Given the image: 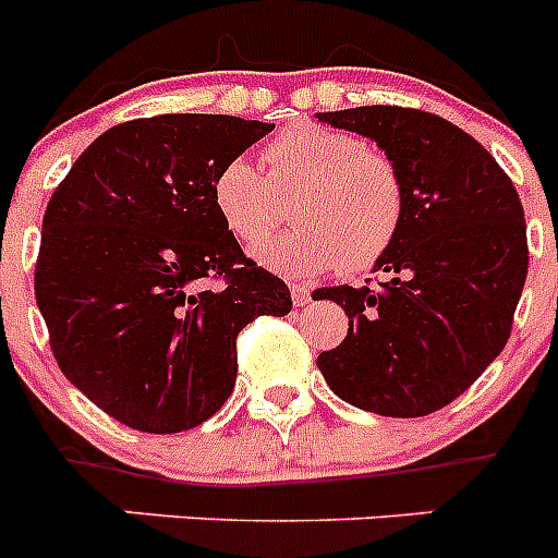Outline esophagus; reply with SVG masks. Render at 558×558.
I'll return each instance as SVG.
<instances>
[{
  "label": "esophagus",
  "mask_w": 558,
  "mask_h": 558,
  "mask_svg": "<svg viewBox=\"0 0 558 558\" xmlns=\"http://www.w3.org/2000/svg\"><path fill=\"white\" fill-rule=\"evenodd\" d=\"M290 299L295 307H304L310 302V288L307 284H290Z\"/></svg>",
  "instance_id": "esophagus-1"
}]
</instances>
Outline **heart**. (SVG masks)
Returning <instances> with one entry per match:
<instances>
[{
    "label": "heart",
    "instance_id": "obj_1",
    "mask_svg": "<svg viewBox=\"0 0 558 558\" xmlns=\"http://www.w3.org/2000/svg\"><path fill=\"white\" fill-rule=\"evenodd\" d=\"M265 172L248 159L223 161L211 179V204L231 236L258 245L287 214L296 192L303 220L254 251L265 268L288 276L377 265L405 218V184L386 153L363 147L354 133L299 122L263 147Z\"/></svg>",
    "mask_w": 558,
    "mask_h": 558
}]
</instances>
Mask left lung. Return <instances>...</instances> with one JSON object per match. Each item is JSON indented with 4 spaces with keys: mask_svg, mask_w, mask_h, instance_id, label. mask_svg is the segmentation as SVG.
Returning <instances> with one entry per match:
<instances>
[{
    "mask_svg": "<svg viewBox=\"0 0 558 558\" xmlns=\"http://www.w3.org/2000/svg\"><path fill=\"white\" fill-rule=\"evenodd\" d=\"M318 120L377 142L405 184V218L374 265L386 282L313 293L349 318L318 368L349 405L427 416L461 397L509 340L529 274L520 195L481 142L436 113L360 106Z\"/></svg>",
    "mask_w": 558,
    "mask_h": 558,
    "instance_id": "obj_1",
    "label": "left lung"
}]
</instances>
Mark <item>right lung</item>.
<instances>
[{
    "mask_svg": "<svg viewBox=\"0 0 558 558\" xmlns=\"http://www.w3.org/2000/svg\"><path fill=\"white\" fill-rule=\"evenodd\" d=\"M274 125L161 113L97 136L44 211L36 302L63 377L142 433L218 413L236 335L288 315V284L248 259L211 204V179ZM218 281L195 291L198 281Z\"/></svg>",
    "mask_w": 558,
    "mask_h": 558,
    "instance_id": "add662e5",
    "label": "right lung"
}]
</instances>
